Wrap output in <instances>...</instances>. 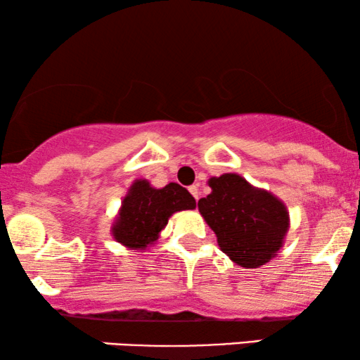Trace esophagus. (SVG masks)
Segmentation results:
<instances>
[{
	"label": "esophagus",
	"instance_id": "obj_1",
	"mask_svg": "<svg viewBox=\"0 0 360 360\" xmlns=\"http://www.w3.org/2000/svg\"><path fill=\"white\" fill-rule=\"evenodd\" d=\"M189 192L192 195H194V199L197 200L199 199V195H200V192H199V186L197 184H192V186H189Z\"/></svg>",
	"mask_w": 360,
	"mask_h": 360
}]
</instances>
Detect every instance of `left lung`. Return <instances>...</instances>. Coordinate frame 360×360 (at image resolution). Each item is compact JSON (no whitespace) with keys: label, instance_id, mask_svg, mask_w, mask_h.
<instances>
[{"label":"left lung","instance_id":"1","mask_svg":"<svg viewBox=\"0 0 360 360\" xmlns=\"http://www.w3.org/2000/svg\"><path fill=\"white\" fill-rule=\"evenodd\" d=\"M209 186L212 192L197 207L215 231L220 250L246 269L269 262L282 248L288 230L285 205L240 174L210 178Z\"/></svg>","mask_w":360,"mask_h":360}]
</instances>
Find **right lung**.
Listing matches in <instances>:
<instances>
[{
	"label": "right lung",
	"instance_id": "obj_1",
	"mask_svg": "<svg viewBox=\"0 0 360 360\" xmlns=\"http://www.w3.org/2000/svg\"><path fill=\"white\" fill-rule=\"evenodd\" d=\"M191 209H195V199L176 182L155 189L148 181L136 179L124 197L112 235L130 250L143 251L158 240L174 212Z\"/></svg>",
	"mask_w": 360,
	"mask_h": 360
}]
</instances>
